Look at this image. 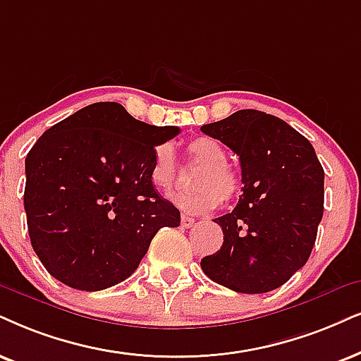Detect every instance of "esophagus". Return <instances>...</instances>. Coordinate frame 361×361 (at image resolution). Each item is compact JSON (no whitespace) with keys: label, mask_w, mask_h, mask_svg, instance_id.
Segmentation results:
<instances>
[{"label":"esophagus","mask_w":361,"mask_h":361,"mask_svg":"<svg viewBox=\"0 0 361 361\" xmlns=\"http://www.w3.org/2000/svg\"><path fill=\"white\" fill-rule=\"evenodd\" d=\"M195 225H196V221L193 220V218L186 216V214H181V226H183V228H191V226H195Z\"/></svg>","instance_id":"esophagus-1"}]
</instances>
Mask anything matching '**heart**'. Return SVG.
<instances>
[{
  "instance_id": "heart-1",
  "label": "heart",
  "mask_w": 361,
  "mask_h": 361,
  "mask_svg": "<svg viewBox=\"0 0 361 361\" xmlns=\"http://www.w3.org/2000/svg\"><path fill=\"white\" fill-rule=\"evenodd\" d=\"M190 157L203 165L195 178L200 190L193 193L173 196V203L186 213L200 214L216 209L225 198H231L240 188V180L235 170L226 165V153L216 140L198 136L188 143ZM149 181L161 193H171L176 185V157L170 143H161L153 149L149 165Z\"/></svg>"
}]
</instances>
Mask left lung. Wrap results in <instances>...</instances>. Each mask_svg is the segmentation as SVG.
I'll list each match as a JSON object with an SVG mask.
<instances>
[{
  "label": "left lung",
  "mask_w": 361,
  "mask_h": 361,
  "mask_svg": "<svg viewBox=\"0 0 361 361\" xmlns=\"http://www.w3.org/2000/svg\"><path fill=\"white\" fill-rule=\"evenodd\" d=\"M240 157L243 195L216 218L223 245L204 275L238 293H267L308 262L323 216L325 171L312 143L280 118L240 109L202 126Z\"/></svg>",
  "instance_id": "1"
}]
</instances>
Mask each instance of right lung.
I'll return each instance as SVG.
<instances>
[{
    "mask_svg": "<svg viewBox=\"0 0 361 361\" xmlns=\"http://www.w3.org/2000/svg\"><path fill=\"white\" fill-rule=\"evenodd\" d=\"M178 133L104 102L39 136L25 161V212L49 275L76 290L109 288L138 268L159 228L180 226L149 181L154 147Z\"/></svg>",
    "mask_w": 361,
    "mask_h": 361,
    "instance_id": "right-lung-1",
    "label": "right lung"
}]
</instances>
